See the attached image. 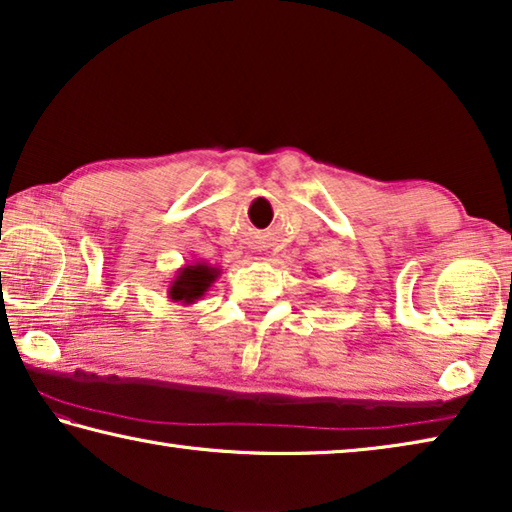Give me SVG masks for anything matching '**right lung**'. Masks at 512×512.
<instances>
[{
    "label": "right lung",
    "mask_w": 512,
    "mask_h": 512,
    "mask_svg": "<svg viewBox=\"0 0 512 512\" xmlns=\"http://www.w3.org/2000/svg\"><path fill=\"white\" fill-rule=\"evenodd\" d=\"M221 275V268L210 266L205 262L185 264L178 268L176 277H173L167 296L171 302H180V305H194L196 300H201L207 291H210L216 277Z\"/></svg>",
    "instance_id": "1"
}]
</instances>
